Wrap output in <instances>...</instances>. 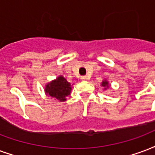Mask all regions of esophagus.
Instances as JSON below:
<instances>
[{"mask_svg":"<svg viewBox=\"0 0 155 155\" xmlns=\"http://www.w3.org/2000/svg\"><path fill=\"white\" fill-rule=\"evenodd\" d=\"M81 79L82 81H88V80H89V77H88L87 75H84V76H81Z\"/></svg>","mask_w":155,"mask_h":155,"instance_id":"34e87169","label":"esophagus"}]
</instances>
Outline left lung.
I'll return each mask as SVG.
<instances>
[{"label":"left lung","instance_id":"8db88e82","mask_svg":"<svg viewBox=\"0 0 155 155\" xmlns=\"http://www.w3.org/2000/svg\"><path fill=\"white\" fill-rule=\"evenodd\" d=\"M102 86L104 87V89H106L108 88V82L107 81H104L102 82Z\"/></svg>","mask_w":155,"mask_h":155}]
</instances>
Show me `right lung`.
<instances>
[{
	"instance_id": "right-lung-1",
	"label": "right lung",
	"mask_w": 155,
	"mask_h": 155,
	"mask_svg": "<svg viewBox=\"0 0 155 155\" xmlns=\"http://www.w3.org/2000/svg\"><path fill=\"white\" fill-rule=\"evenodd\" d=\"M71 92V84L65 78L60 75L45 86L46 94L51 98H57L60 102L66 100V97Z\"/></svg>"
}]
</instances>
